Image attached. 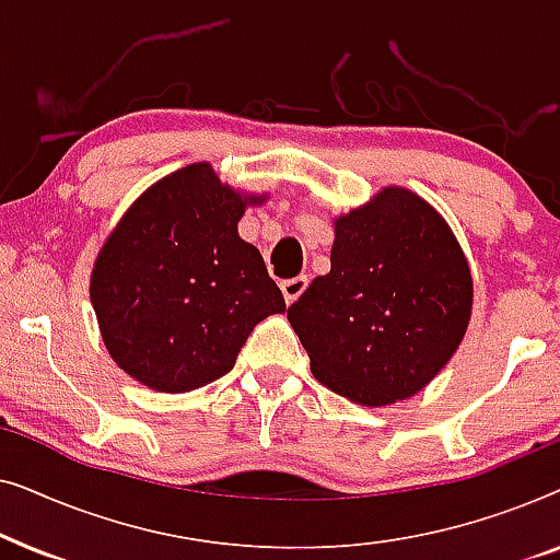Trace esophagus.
Instances as JSON below:
<instances>
[{
  "label": "esophagus",
  "mask_w": 560,
  "mask_h": 560,
  "mask_svg": "<svg viewBox=\"0 0 560 560\" xmlns=\"http://www.w3.org/2000/svg\"><path fill=\"white\" fill-rule=\"evenodd\" d=\"M305 288H308V278H305V275H298V278H290V280H285V282H282V285H280L282 298H285L288 305L295 303L298 298L303 295Z\"/></svg>",
  "instance_id": "34e87169"
}]
</instances>
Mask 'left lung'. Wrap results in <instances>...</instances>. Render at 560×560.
Returning a JSON list of instances; mask_svg holds the SVG:
<instances>
[{"label":"left lung","instance_id":"1","mask_svg":"<svg viewBox=\"0 0 560 560\" xmlns=\"http://www.w3.org/2000/svg\"><path fill=\"white\" fill-rule=\"evenodd\" d=\"M331 272L288 308L311 372L351 402L389 405L423 389L462 343L471 272L441 213L385 188L334 221Z\"/></svg>","mask_w":560,"mask_h":560}]
</instances>
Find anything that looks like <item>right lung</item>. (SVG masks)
I'll return each instance as SVG.
<instances>
[{"label": "right lung", "instance_id": "1", "mask_svg": "<svg viewBox=\"0 0 560 560\" xmlns=\"http://www.w3.org/2000/svg\"><path fill=\"white\" fill-rule=\"evenodd\" d=\"M259 201L196 163L129 206L91 272L102 339L129 377L158 393L209 385L259 320L285 311L259 249L236 232Z\"/></svg>", "mask_w": 560, "mask_h": 560}]
</instances>
